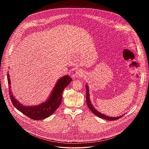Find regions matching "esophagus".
Here are the masks:
<instances>
[{"label": "esophagus", "mask_w": 149, "mask_h": 149, "mask_svg": "<svg viewBox=\"0 0 149 149\" xmlns=\"http://www.w3.org/2000/svg\"><path fill=\"white\" fill-rule=\"evenodd\" d=\"M74 76L75 78H81V77H82L83 76V71L79 70H77V71H76V72L75 73Z\"/></svg>", "instance_id": "1"}]
</instances>
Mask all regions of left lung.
<instances>
[{"label": "left lung", "instance_id": "8db88e82", "mask_svg": "<svg viewBox=\"0 0 149 149\" xmlns=\"http://www.w3.org/2000/svg\"><path fill=\"white\" fill-rule=\"evenodd\" d=\"M86 103L88 104V106L89 107V108L90 109V110L95 115H96L97 116L101 118L106 120H118L119 118H120L123 116H120L118 117H109L107 116L106 115L104 114L101 113L100 112L98 111L93 106L91 100H90V97H89V87L88 86L86 85Z\"/></svg>", "mask_w": 149, "mask_h": 149}]
</instances>
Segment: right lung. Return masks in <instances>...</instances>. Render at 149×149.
<instances>
[{
  "label": "right lung",
  "instance_id": "right-lung-1",
  "mask_svg": "<svg viewBox=\"0 0 149 149\" xmlns=\"http://www.w3.org/2000/svg\"><path fill=\"white\" fill-rule=\"evenodd\" d=\"M7 74L9 95L12 104L22 113L33 120H41L47 118L56 111L61 103L62 94L65 88L72 81V79L68 75L63 77L57 81L49 98L46 102L34 106H24L15 98L13 93L11 92L10 80L8 72Z\"/></svg>",
  "mask_w": 149,
  "mask_h": 149
}]
</instances>
